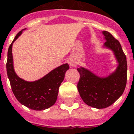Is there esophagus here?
I'll return each instance as SVG.
<instances>
[{
  "label": "esophagus",
  "instance_id": "34e87169",
  "mask_svg": "<svg viewBox=\"0 0 134 134\" xmlns=\"http://www.w3.org/2000/svg\"><path fill=\"white\" fill-rule=\"evenodd\" d=\"M69 64L71 67H75L77 66V62L75 59H70L69 61Z\"/></svg>",
  "mask_w": 134,
  "mask_h": 134
}]
</instances>
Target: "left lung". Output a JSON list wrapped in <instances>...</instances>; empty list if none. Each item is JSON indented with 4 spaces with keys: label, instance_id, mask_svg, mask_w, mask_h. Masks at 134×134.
Here are the masks:
<instances>
[{
    "label": "left lung",
    "instance_id": "8db88e82",
    "mask_svg": "<svg viewBox=\"0 0 134 134\" xmlns=\"http://www.w3.org/2000/svg\"><path fill=\"white\" fill-rule=\"evenodd\" d=\"M102 34L106 40L103 47L113 52L118 63L115 70L108 76L102 77L84 67L77 69L80 76L77 83L80 97L86 104L98 109L111 105L122 96L126 87L127 79L126 55L120 42L109 32L103 31Z\"/></svg>",
    "mask_w": 134,
    "mask_h": 134
}]
</instances>
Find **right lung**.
Segmentation results:
<instances>
[{
	"label": "right lung",
	"instance_id": "obj_1",
	"mask_svg": "<svg viewBox=\"0 0 134 134\" xmlns=\"http://www.w3.org/2000/svg\"><path fill=\"white\" fill-rule=\"evenodd\" d=\"M24 30L16 34L8 49L6 64L8 77L13 94L21 104L34 110L47 109L55 103L59 88L64 80L65 73L69 69V66L68 64H63L36 81H26L20 78L14 70L12 49L13 42Z\"/></svg>",
	"mask_w": 134,
	"mask_h": 134
}]
</instances>
